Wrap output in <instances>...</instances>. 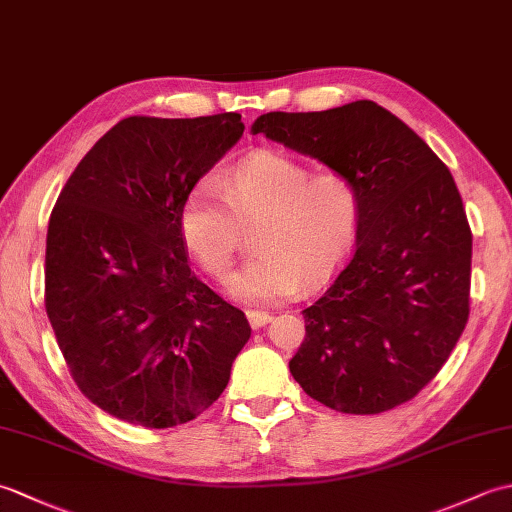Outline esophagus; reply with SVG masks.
Masks as SVG:
<instances>
[{
  "mask_svg": "<svg viewBox=\"0 0 512 512\" xmlns=\"http://www.w3.org/2000/svg\"><path fill=\"white\" fill-rule=\"evenodd\" d=\"M246 317H248V323H250V328H253V330L264 328L266 323L273 321V314L264 312V310H248Z\"/></svg>",
  "mask_w": 512,
  "mask_h": 512,
  "instance_id": "1",
  "label": "esophagus"
}]
</instances>
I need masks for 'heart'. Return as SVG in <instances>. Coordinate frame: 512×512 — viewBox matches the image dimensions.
<instances>
[{
    "label": "heart",
    "mask_w": 512,
    "mask_h": 512,
    "mask_svg": "<svg viewBox=\"0 0 512 512\" xmlns=\"http://www.w3.org/2000/svg\"><path fill=\"white\" fill-rule=\"evenodd\" d=\"M213 180H200L182 202L184 248L206 273H231L242 226H257L255 257L226 281L246 303H277L301 286L319 288L350 257L361 222V193L336 171L312 173L284 151H255Z\"/></svg>",
    "instance_id": "1"
}]
</instances>
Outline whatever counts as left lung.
Returning a JSON list of instances; mask_svg holds the SVG:
<instances>
[{"mask_svg": "<svg viewBox=\"0 0 512 512\" xmlns=\"http://www.w3.org/2000/svg\"><path fill=\"white\" fill-rule=\"evenodd\" d=\"M350 178L361 193L356 253L303 310L290 374L321 405L380 413L447 363L469 319L473 235L451 171L374 101L268 112L250 127Z\"/></svg>", "mask_w": 512, "mask_h": 512, "instance_id": "8db88e82", "label": "left lung"}]
</instances>
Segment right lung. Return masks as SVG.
Wrapping results in <instances>:
<instances>
[{"instance_id": "right-lung-1", "label": "right lung", "mask_w": 512, "mask_h": 512, "mask_svg": "<svg viewBox=\"0 0 512 512\" xmlns=\"http://www.w3.org/2000/svg\"><path fill=\"white\" fill-rule=\"evenodd\" d=\"M244 134L242 116H129L54 204L46 312L74 383L147 429L198 418L250 339L242 310L191 273L178 217L189 189Z\"/></svg>"}]
</instances>
